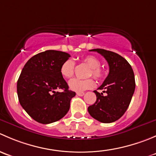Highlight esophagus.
Instances as JSON below:
<instances>
[{"instance_id":"1","label":"esophagus","mask_w":156,"mask_h":156,"mask_svg":"<svg viewBox=\"0 0 156 156\" xmlns=\"http://www.w3.org/2000/svg\"><path fill=\"white\" fill-rule=\"evenodd\" d=\"M76 94L78 96H79V97H82V96L84 95V92H77Z\"/></svg>"}]
</instances>
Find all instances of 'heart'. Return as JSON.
<instances>
[{
	"label": "heart",
	"mask_w": 156,
	"mask_h": 156,
	"mask_svg": "<svg viewBox=\"0 0 156 156\" xmlns=\"http://www.w3.org/2000/svg\"><path fill=\"white\" fill-rule=\"evenodd\" d=\"M83 62L90 68L89 76H93L96 80H102L105 77V71L100 67V59L94 56H87L83 58ZM61 75L66 78H70L75 72V62L72 59H68L62 64L60 68ZM69 88L76 92H81L94 87V81L92 79H79L73 78L69 82Z\"/></svg>",
	"instance_id": "b5f03b06"
}]
</instances>
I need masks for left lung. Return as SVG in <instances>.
Wrapping results in <instances>:
<instances>
[{
  "mask_svg": "<svg viewBox=\"0 0 156 156\" xmlns=\"http://www.w3.org/2000/svg\"><path fill=\"white\" fill-rule=\"evenodd\" d=\"M107 61L109 72L98 89L104 90L100 94L94 90L97 100L87 110L96 120L103 123H112L120 119L130 105L135 90V78L131 66L122 56L104 49H93Z\"/></svg>",
  "mask_w": 156,
  "mask_h": 156,
  "instance_id": "1",
  "label": "left lung"
}]
</instances>
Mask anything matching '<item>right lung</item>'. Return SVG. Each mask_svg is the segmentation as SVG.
Listing matches in <instances>:
<instances>
[{
    "label": "right lung",
    "instance_id": "add662e5",
    "mask_svg": "<svg viewBox=\"0 0 156 156\" xmlns=\"http://www.w3.org/2000/svg\"><path fill=\"white\" fill-rule=\"evenodd\" d=\"M70 57L65 52L49 50L29 59L17 81L19 101L36 122L50 124L63 118L75 92L69 90L61 75L62 64ZM62 89V92L55 90Z\"/></svg>",
    "mask_w": 156,
    "mask_h": 156
}]
</instances>
